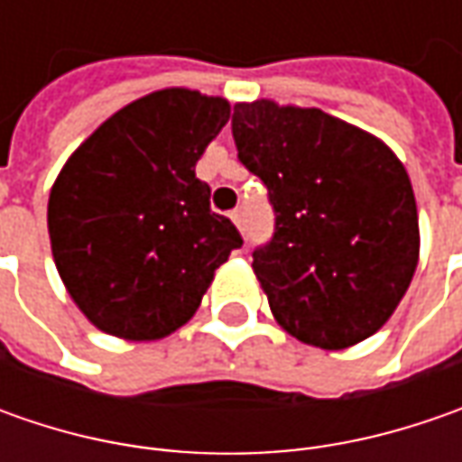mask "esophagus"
<instances>
[{
  "label": "esophagus",
  "mask_w": 462,
  "mask_h": 462,
  "mask_svg": "<svg viewBox=\"0 0 462 462\" xmlns=\"http://www.w3.org/2000/svg\"><path fill=\"white\" fill-rule=\"evenodd\" d=\"M231 221H234V226L244 234V208H236V210L231 213Z\"/></svg>",
  "instance_id": "obj_1"
}]
</instances>
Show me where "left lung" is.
<instances>
[{
	"label": "left lung",
	"instance_id": "obj_1",
	"mask_svg": "<svg viewBox=\"0 0 462 462\" xmlns=\"http://www.w3.org/2000/svg\"><path fill=\"white\" fill-rule=\"evenodd\" d=\"M244 167L267 185L275 236L252 270L275 321L321 349L373 337L419 262L411 180L381 138L319 107L236 102Z\"/></svg>",
	"mask_w": 462,
	"mask_h": 462
}]
</instances>
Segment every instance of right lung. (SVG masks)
I'll return each mask as SVG.
<instances>
[{
    "label": "right lung",
    "instance_id": "obj_1",
    "mask_svg": "<svg viewBox=\"0 0 462 462\" xmlns=\"http://www.w3.org/2000/svg\"><path fill=\"white\" fill-rule=\"evenodd\" d=\"M228 117V99L169 87L120 107L66 159L48 198L51 252L99 331L131 342L169 337L244 244L195 177Z\"/></svg>",
    "mask_w": 462,
    "mask_h": 462
}]
</instances>
